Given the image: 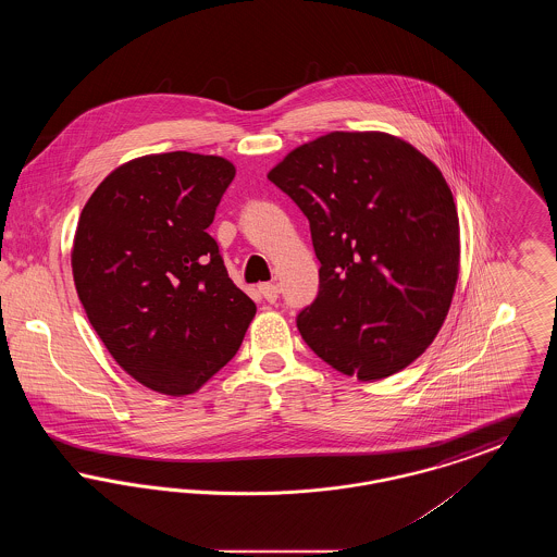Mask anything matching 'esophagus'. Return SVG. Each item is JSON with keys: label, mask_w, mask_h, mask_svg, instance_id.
Instances as JSON below:
<instances>
[{"label": "esophagus", "mask_w": 557, "mask_h": 557, "mask_svg": "<svg viewBox=\"0 0 557 557\" xmlns=\"http://www.w3.org/2000/svg\"><path fill=\"white\" fill-rule=\"evenodd\" d=\"M259 292L265 296L267 302H275L277 300V296H280V290H277V286L275 284H261L259 286Z\"/></svg>", "instance_id": "34e87169"}]
</instances>
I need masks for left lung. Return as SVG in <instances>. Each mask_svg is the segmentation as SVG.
Here are the masks:
<instances>
[{
  "label": "left lung",
  "instance_id": "obj_1",
  "mask_svg": "<svg viewBox=\"0 0 557 557\" xmlns=\"http://www.w3.org/2000/svg\"><path fill=\"white\" fill-rule=\"evenodd\" d=\"M305 212L319 294L302 341L361 382L413 363L443 327L459 277V219L441 169L384 132H332L269 173Z\"/></svg>",
  "mask_w": 557,
  "mask_h": 557
}]
</instances>
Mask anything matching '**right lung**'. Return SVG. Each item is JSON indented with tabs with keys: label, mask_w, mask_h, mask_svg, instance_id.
I'll list each match as a JSON object with an SVG mask.
<instances>
[{
	"label": "right lung",
	"mask_w": 557,
	"mask_h": 557,
	"mask_svg": "<svg viewBox=\"0 0 557 557\" xmlns=\"http://www.w3.org/2000/svg\"><path fill=\"white\" fill-rule=\"evenodd\" d=\"M236 166L164 152L116 166L81 211L71 250L81 305L112 359L184 397L236 352L257 305L207 234Z\"/></svg>",
	"instance_id": "1"
}]
</instances>
